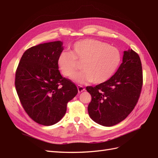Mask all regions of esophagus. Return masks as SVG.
<instances>
[{
    "label": "esophagus",
    "mask_w": 158,
    "mask_h": 158,
    "mask_svg": "<svg viewBox=\"0 0 158 158\" xmlns=\"http://www.w3.org/2000/svg\"><path fill=\"white\" fill-rule=\"evenodd\" d=\"M77 89H78L79 93H81V92H82L83 91H85V88H83V86L79 85H77Z\"/></svg>",
    "instance_id": "34e87169"
}]
</instances>
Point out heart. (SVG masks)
Here are the masks:
<instances>
[{
	"label": "heart",
	"mask_w": 158,
	"mask_h": 158,
	"mask_svg": "<svg viewBox=\"0 0 158 158\" xmlns=\"http://www.w3.org/2000/svg\"><path fill=\"white\" fill-rule=\"evenodd\" d=\"M70 52H62L57 64L62 75L72 77L82 64L83 71L77 73L73 79L77 83H105L111 77L121 62V53L116 48L94 39H83L75 42Z\"/></svg>",
	"instance_id": "obj_1"
}]
</instances>
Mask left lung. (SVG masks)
I'll use <instances>...</instances> for the list:
<instances>
[{
  "label": "left lung",
  "instance_id": "left-lung-1",
  "mask_svg": "<svg viewBox=\"0 0 158 158\" xmlns=\"http://www.w3.org/2000/svg\"><path fill=\"white\" fill-rule=\"evenodd\" d=\"M143 86L140 57L132 49L123 52V62L105 83L86 89L92 96L88 110L97 123L113 126L125 119L138 102Z\"/></svg>",
  "mask_w": 158,
  "mask_h": 158
}]
</instances>
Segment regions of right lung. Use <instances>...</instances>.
<instances>
[{"label":"right lung","instance_id":"right-lung-1","mask_svg":"<svg viewBox=\"0 0 158 158\" xmlns=\"http://www.w3.org/2000/svg\"><path fill=\"white\" fill-rule=\"evenodd\" d=\"M63 49L60 41L33 46L23 53L16 70L20 102L28 116L43 126L58 123L78 93L75 83L58 70L57 60Z\"/></svg>","mask_w":158,"mask_h":158}]
</instances>
